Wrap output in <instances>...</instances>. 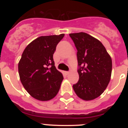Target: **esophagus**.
I'll list each match as a JSON object with an SVG mask.
<instances>
[{
	"label": "esophagus",
	"mask_w": 128,
	"mask_h": 128,
	"mask_svg": "<svg viewBox=\"0 0 128 128\" xmlns=\"http://www.w3.org/2000/svg\"><path fill=\"white\" fill-rule=\"evenodd\" d=\"M63 73H64V74H65V75H68V74H69V72H68V71H64V72H63Z\"/></svg>",
	"instance_id": "34e87169"
}]
</instances>
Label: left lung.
<instances>
[{
  "instance_id": "8db88e82",
  "label": "left lung",
  "mask_w": 128,
  "mask_h": 128,
  "mask_svg": "<svg viewBox=\"0 0 128 128\" xmlns=\"http://www.w3.org/2000/svg\"><path fill=\"white\" fill-rule=\"evenodd\" d=\"M78 52L80 79L73 85L75 93L84 100L102 94L110 81L112 61L102 44L85 32L69 34Z\"/></svg>"
}]
</instances>
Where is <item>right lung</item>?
<instances>
[{
	"instance_id": "1",
	"label": "right lung",
	"mask_w": 128,
	"mask_h": 128,
	"mask_svg": "<svg viewBox=\"0 0 128 128\" xmlns=\"http://www.w3.org/2000/svg\"><path fill=\"white\" fill-rule=\"evenodd\" d=\"M64 35L42 36L34 40L26 47L19 61L22 85L37 100H50L60 88L63 76L54 66L53 54Z\"/></svg>"
}]
</instances>
